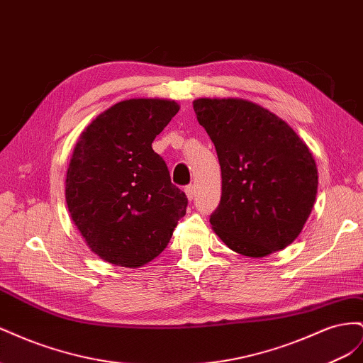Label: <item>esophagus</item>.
I'll use <instances>...</instances> for the list:
<instances>
[{
	"mask_svg": "<svg viewBox=\"0 0 363 363\" xmlns=\"http://www.w3.org/2000/svg\"><path fill=\"white\" fill-rule=\"evenodd\" d=\"M184 192H186V196H188V200H194V196H195V188L192 184H189V186H186L184 188Z\"/></svg>",
	"mask_w": 363,
	"mask_h": 363,
	"instance_id": "obj_1",
	"label": "esophagus"
}]
</instances>
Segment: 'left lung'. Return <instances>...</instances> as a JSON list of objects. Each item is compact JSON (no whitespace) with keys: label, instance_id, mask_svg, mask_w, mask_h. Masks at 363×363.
Listing matches in <instances>:
<instances>
[{"label":"left lung","instance_id":"8db88e82","mask_svg":"<svg viewBox=\"0 0 363 363\" xmlns=\"http://www.w3.org/2000/svg\"><path fill=\"white\" fill-rule=\"evenodd\" d=\"M194 111L221 167L215 233L248 257L286 248L315 203L318 171L309 148L283 119L251 101L199 98Z\"/></svg>","mask_w":363,"mask_h":363}]
</instances>
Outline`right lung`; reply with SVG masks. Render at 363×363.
I'll return each mask as SVG.
<instances>
[{"instance_id": "1", "label": "right lung", "mask_w": 363, "mask_h": 363, "mask_svg": "<svg viewBox=\"0 0 363 363\" xmlns=\"http://www.w3.org/2000/svg\"><path fill=\"white\" fill-rule=\"evenodd\" d=\"M157 98L121 101L83 131L67 174V204L86 244L138 268L167 248L188 199L151 144L179 112Z\"/></svg>"}]
</instances>
